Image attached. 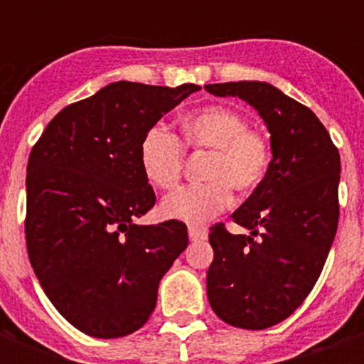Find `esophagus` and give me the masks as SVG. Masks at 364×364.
<instances>
[{
	"instance_id": "1",
	"label": "esophagus",
	"mask_w": 364,
	"mask_h": 364,
	"mask_svg": "<svg viewBox=\"0 0 364 364\" xmlns=\"http://www.w3.org/2000/svg\"><path fill=\"white\" fill-rule=\"evenodd\" d=\"M208 232H205V228H198V227H188V238L196 242V240H205Z\"/></svg>"
}]
</instances>
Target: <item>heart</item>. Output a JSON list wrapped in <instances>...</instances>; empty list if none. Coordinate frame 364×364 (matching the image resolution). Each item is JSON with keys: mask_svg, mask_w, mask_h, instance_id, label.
Instances as JSON below:
<instances>
[{"mask_svg": "<svg viewBox=\"0 0 364 364\" xmlns=\"http://www.w3.org/2000/svg\"><path fill=\"white\" fill-rule=\"evenodd\" d=\"M185 147L211 151L205 177L210 183L183 187L168 194L160 213L166 219L198 227L227 210L232 188L249 193L262 183L272 160L262 132L247 128V119L227 105H208L183 117ZM139 166L153 187L168 191L181 179L185 149L164 126H151L139 141Z\"/></svg>", "mask_w": 364, "mask_h": 364, "instance_id": "1", "label": "heart"}]
</instances>
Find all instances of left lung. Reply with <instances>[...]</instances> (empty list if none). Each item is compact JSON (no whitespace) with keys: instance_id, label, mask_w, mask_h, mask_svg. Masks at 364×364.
<instances>
[{"instance_id":"8db88e82","label":"left lung","mask_w":364,"mask_h":364,"mask_svg":"<svg viewBox=\"0 0 364 364\" xmlns=\"http://www.w3.org/2000/svg\"><path fill=\"white\" fill-rule=\"evenodd\" d=\"M243 100L270 132L268 173L232 221L210 230L208 299L223 321L260 331L287 319L316 285L338 228L340 154L316 113L268 82L205 85Z\"/></svg>"}]
</instances>
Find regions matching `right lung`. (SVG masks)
Wrapping results in <instances>:
<instances>
[{
  "label": "right lung",
  "instance_id": "obj_1",
  "mask_svg": "<svg viewBox=\"0 0 364 364\" xmlns=\"http://www.w3.org/2000/svg\"><path fill=\"white\" fill-rule=\"evenodd\" d=\"M196 90L111 82L64 107L31 149L30 262L54 308L88 336L141 328L160 279L187 249L181 221L137 225L156 200L137 153L143 134Z\"/></svg>",
  "mask_w": 364,
  "mask_h": 364
}]
</instances>
